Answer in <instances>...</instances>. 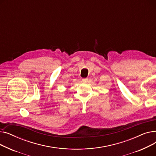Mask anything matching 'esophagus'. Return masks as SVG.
Wrapping results in <instances>:
<instances>
[{
	"mask_svg": "<svg viewBox=\"0 0 156 156\" xmlns=\"http://www.w3.org/2000/svg\"><path fill=\"white\" fill-rule=\"evenodd\" d=\"M87 81H88V78H83V79H82V81H83V82H87Z\"/></svg>",
	"mask_w": 156,
	"mask_h": 156,
	"instance_id": "esophagus-1",
	"label": "esophagus"
}]
</instances>
